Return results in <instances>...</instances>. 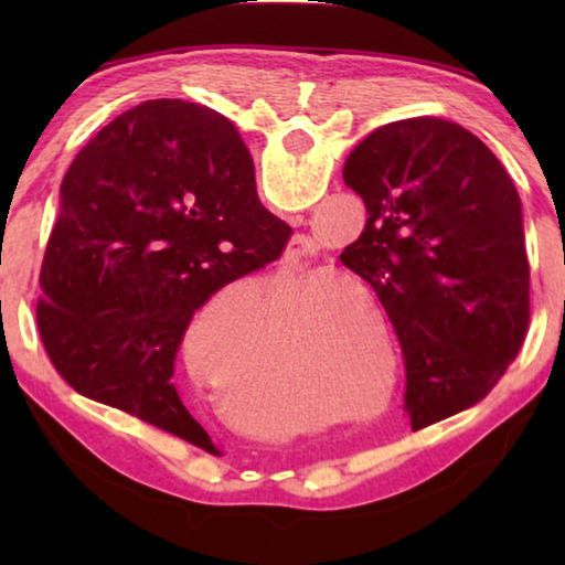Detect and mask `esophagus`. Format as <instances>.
<instances>
[{"label":"esophagus","mask_w":565,"mask_h":565,"mask_svg":"<svg viewBox=\"0 0 565 565\" xmlns=\"http://www.w3.org/2000/svg\"><path fill=\"white\" fill-rule=\"evenodd\" d=\"M294 222L301 224L303 218L296 216ZM291 246H294V254H299V256H309V254H311V238L303 236V234H296V236L291 238Z\"/></svg>","instance_id":"1"}]
</instances>
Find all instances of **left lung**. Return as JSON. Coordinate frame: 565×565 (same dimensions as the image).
Masks as SVG:
<instances>
[{"instance_id":"obj_1","label":"left lung","mask_w":565,"mask_h":565,"mask_svg":"<svg viewBox=\"0 0 565 565\" xmlns=\"http://www.w3.org/2000/svg\"><path fill=\"white\" fill-rule=\"evenodd\" d=\"M343 181L369 216L341 264L371 286L396 331L404 411L418 431L489 394L529 331L519 191L476 134L438 117L371 131Z\"/></svg>"}]
</instances>
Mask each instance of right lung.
<instances>
[{"label": "right lung", "mask_w": 565, "mask_h": 565, "mask_svg": "<svg viewBox=\"0 0 565 565\" xmlns=\"http://www.w3.org/2000/svg\"><path fill=\"white\" fill-rule=\"evenodd\" d=\"M289 236L222 114L181 99L119 114L62 181L36 301L54 369L99 404L212 446L171 384L179 347L199 306L279 259Z\"/></svg>", "instance_id": "right-lung-1"}]
</instances>
